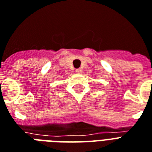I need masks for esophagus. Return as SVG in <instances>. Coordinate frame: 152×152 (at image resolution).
I'll use <instances>...</instances> for the list:
<instances>
[{"mask_svg": "<svg viewBox=\"0 0 152 152\" xmlns=\"http://www.w3.org/2000/svg\"><path fill=\"white\" fill-rule=\"evenodd\" d=\"M82 72H83V70L81 68H76V72H77V73H81Z\"/></svg>", "mask_w": 152, "mask_h": 152, "instance_id": "1", "label": "esophagus"}]
</instances>
